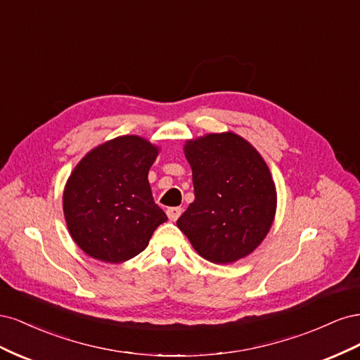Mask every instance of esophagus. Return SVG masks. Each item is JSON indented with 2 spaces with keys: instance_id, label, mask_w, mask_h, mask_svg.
Instances as JSON below:
<instances>
[{
  "instance_id": "1",
  "label": "esophagus",
  "mask_w": 360,
  "mask_h": 360,
  "mask_svg": "<svg viewBox=\"0 0 360 360\" xmlns=\"http://www.w3.org/2000/svg\"><path fill=\"white\" fill-rule=\"evenodd\" d=\"M181 209L180 207H171V209H168L167 210V214H168V217H169V221H177L179 217H180V214H181Z\"/></svg>"
}]
</instances>
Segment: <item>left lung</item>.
<instances>
[{
    "instance_id": "1",
    "label": "left lung",
    "mask_w": 360,
    "mask_h": 360,
    "mask_svg": "<svg viewBox=\"0 0 360 360\" xmlns=\"http://www.w3.org/2000/svg\"><path fill=\"white\" fill-rule=\"evenodd\" d=\"M195 200L177 221L207 261L231 264L264 240L276 213V186L255 147L234 132L184 143Z\"/></svg>"
}]
</instances>
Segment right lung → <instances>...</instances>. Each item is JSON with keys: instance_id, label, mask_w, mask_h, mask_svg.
Segmentation results:
<instances>
[{"instance_id": "add662e5", "label": "right lung", "mask_w": 360, "mask_h": 360, "mask_svg": "<svg viewBox=\"0 0 360 360\" xmlns=\"http://www.w3.org/2000/svg\"><path fill=\"white\" fill-rule=\"evenodd\" d=\"M159 150L143 136L123 135L94 147L75 167L63 212L73 242L86 255L123 263L143 252L168 219L148 183Z\"/></svg>"}]
</instances>
